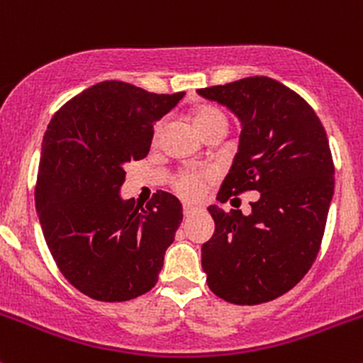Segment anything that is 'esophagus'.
<instances>
[{
    "label": "esophagus",
    "mask_w": 363,
    "mask_h": 363,
    "mask_svg": "<svg viewBox=\"0 0 363 363\" xmlns=\"http://www.w3.org/2000/svg\"><path fill=\"white\" fill-rule=\"evenodd\" d=\"M195 211H196L195 205H191V203H184V205H182V214H184V216H191Z\"/></svg>",
    "instance_id": "obj_1"
}]
</instances>
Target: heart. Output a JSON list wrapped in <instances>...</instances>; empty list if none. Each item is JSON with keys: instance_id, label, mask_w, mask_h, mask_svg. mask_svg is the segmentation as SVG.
Instances as JSON below:
<instances>
[{"instance_id": "1", "label": "heart", "mask_w": 363, "mask_h": 363, "mask_svg": "<svg viewBox=\"0 0 363 363\" xmlns=\"http://www.w3.org/2000/svg\"><path fill=\"white\" fill-rule=\"evenodd\" d=\"M193 124L199 130V133H202L205 128L208 126L214 121L223 119L226 121L225 113H223L219 108L211 107V105H202V107H196L191 113ZM158 138V128L155 131V140ZM205 182V175L200 174V172H181V174L175 175L174 179V189L175 193H179L184 199H196V196L202 193Z\"/></svg>"}]
</instances>
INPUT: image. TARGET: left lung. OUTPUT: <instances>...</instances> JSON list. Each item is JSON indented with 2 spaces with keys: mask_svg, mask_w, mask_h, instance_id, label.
<instances>
[{
  "mask_svg": "<svg viewBox=\"0 0 363 363\" xmlns=\"http://www.w3.org/2000/svg\"><path fill=\"white\" fill-rule=\"evenodd\" d=\"M199 94L242 121L239 152L219 202L258 191L251 214L207 208L214 235L202 246L212 294L237 306L270 302L309 272L320 252L334 195L327 131L302 96L269 77H247Z\"/></svg>",
  "mask_w": 363,
  "mask_h": 363,
  "instance_id": "left-lung-1",
  "label": "left lung"
}]
</instances>
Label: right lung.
Instances as JSON below:
<instances>
[{
    "mask_svg": "<svg viewBox=\"0 0 363 363\" xmlns=\"http://www.w3.org/2000/svg\"><path fill=\"white\" fill-rule=\"evenodd\" d=\"M182 96L105 80L68 100L47 126L36 211L57 269L89 298L126 302L158 283L181 202L156 191L140 207L121 200L119 188L124 163L149 155L156 121Z\"/></svg>",
    "mask_w": 363,
    "mask_h": 363,
    "instance_id": "add662e5",
    "label": "right lung"
}]
</instances>
